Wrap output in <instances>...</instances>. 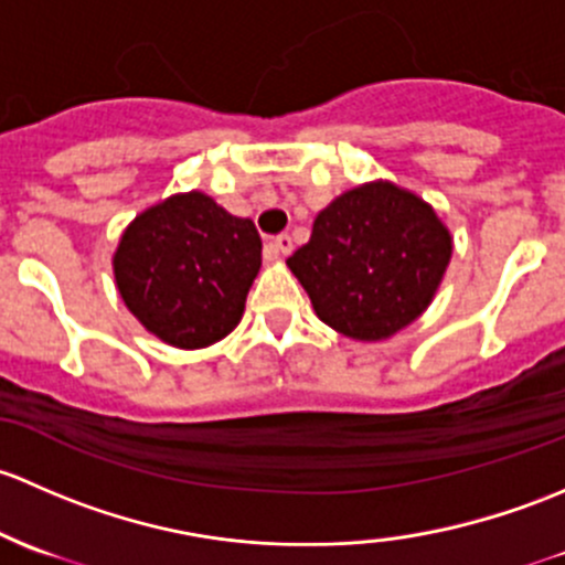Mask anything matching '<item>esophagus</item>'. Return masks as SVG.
Listing matches in <instances>:
<instances>
[{
    "mask_svg": "<svg viewBox=\"0 0 565 565\" xmlns=\"http://www.w3.org/2000/svg\"><path fill=\"white\" fill-rule=\"evenodd\" d=\"M290 253H294V239H290L288 234L275 236V239L266 244V255H269V258H285V255Z\"/></svg>",
    "mask_w": 565,
    "mask_h": 565,
    "instance_id": "1",
    "label": "esophagus"
}]
</instances>
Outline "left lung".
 Wrapping results in <instances>:
<instances>
[{
    "mask_svg": "<svg viewBox=\"0 0 565 565\" xmlns=\"http://www.w3.org/2000/svg\"><path fill=\"white\" fill-rule=\"evenodd\" d=\"M449 228L422 195L377 179L337 195L285 264L326 326L381 342L433 305L449 269Z\"/></svg>",
    "mask_w": 565,
    "mask_h": 565,
    "instance_id": "1",
    "label": "left lung"
}]
</instances>
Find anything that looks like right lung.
<instances>
[{"label": "right lung", "mask_w": 565, "mask_h": 565, "mask_svg": "<svg viewBox=\"0 0 565 565\" xmlns=\"http://www.w3.org/2000/svg\"><path fill=\"white\" fill-rule=\"evenodd\" d=\"M260 269L253 220L234 217L201 190L143 209L114 249V280L138 323L182 351L228 337Z\"/></svg>", "instance_id": "right-lung-1"}]
</instances>
